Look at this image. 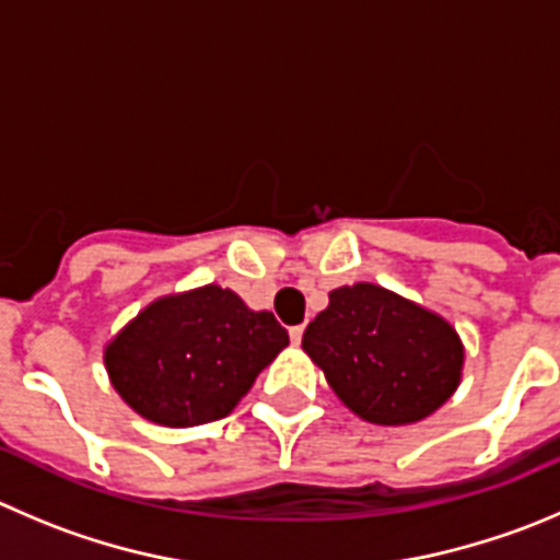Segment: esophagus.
<instances>
[{"mask_svg": "<svg viewBox=\"0 0 560 560\" xmlns=\"http://www.w3.org/2000/svg\"><path fill=\"white\" fill-rule=\"evenodd\" d=\"M289 332H291V343L300 346V343H302V332H305V327H302V324H296V327H291Z\"/></svg>", "mask_w": 560, "mask_h": 560, "instance_id": "obj_1", "label": "esophagus"}]
</instances>
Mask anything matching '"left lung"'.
<instances>
[{"mask_svg": "<svg viewBox=\"0 0 560 560\" xmlns=\"http://www.w3.org/2000/svg\"><path fill=\"white\" fill-rule=\"evenodd\" d=\"M335 396L376 425L429 418L459 387L465 346L443 316L374 283L329 291L302 335Z\"/></svg>", "mask_w": 560, "mask_h": 560, "instance_id": "left-lung-1", "label": "left lung"}]
</instances>
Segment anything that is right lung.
<instances>
[{"label": "right lung", "mask_w": 560, "mask_h": 560, "mask_svg": "<svg viewBox=\"0 0 560 560\" xmlns=\"http://www.w3.org/2000/svg\"><path fill=\"white\" fill-rule=\"evenodd\" d=\"M285 346L269 311L211 283L151 302L106 343L104 363L137 415L186 429L231 415Z\"/></svg>", "instance_id": "1"}]
</instances>
